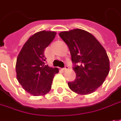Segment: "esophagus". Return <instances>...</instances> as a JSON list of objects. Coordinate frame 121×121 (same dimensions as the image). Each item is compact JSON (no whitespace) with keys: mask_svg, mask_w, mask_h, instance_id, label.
Returning <instances> with one entry per match:
<instances>
[{"mask_svg":"<svg viewBox=\"0 0 121 121\" xmlns=\"http://www.w3.org/2000/svg\"><path fill=\"white\" fill-rule=\"evenodd\" d=\"M69 69V67L68 65H65V67L64 68H63V71H66V70H68Z\"/></svg>","mask_w":121,"mask_h":121,"instance_id":"1","label":"esophagus"}]
</instances>
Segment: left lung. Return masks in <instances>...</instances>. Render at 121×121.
<instances>
[{
  "label": "left lung",
  "instance_id": "obj_1",
  "mask_svg": "<svg viewBox=\"0 0 121 121\" xmlns=\"http://www.w3.org/2000/svg\"><path fill=\"white\" fill-rule=\"evenodd\" d=\"M59 35L68 45L75 64L76 78L68 83L69 88L80 95L94 92L103 84L110 71L106 50L94 35L83 29L62 31Z\"/></svg>",
  "mask_w": 121,
  "mask_h": 121
}]
</instances>
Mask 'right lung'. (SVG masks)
<instances>
[{"label":"right lung","instance_id":"obj_1","mask_svg":"<svg viewBox=\"0 0 121 121\" xmlns=\"http://www.w3.org/2000/svg\"><path fill=\"white\" fill-rule=\"evenodd\" d=\"M56 33L41 31L31 36L17 58V78L23 88L33 96H43L52 88L57 68L45 65V49L52 43Z\"/></svg>","mask_w":121,"mask_h":121}]
</instances>
